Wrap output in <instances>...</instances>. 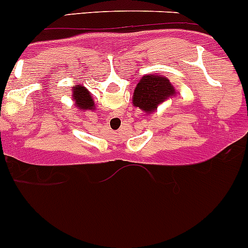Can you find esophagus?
I'll use <instances>...</instances> for the list:
<instances>
[{
  "label": "esophagus",
  "instance_id": "esophagus-1",
  "mask_svg": "<svg viewBox=\"0 0 248 248\" xmlns=\"http://www.w3.org/2000/svg\"><path fill=\"white\" fill-rule=\"evenodd\" d=\"M120 115V114H119ZM115 116H117V115H115ZM120 119H121V117H120Z\"/></svg>",
  "mask_w": 248,
  "mask_h": 248
}]
</instances>
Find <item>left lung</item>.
Listing matches in <instances>:
<instances>
[{
	"instance_id": "left-lung-1",
	"label": "left lung",
	"mask_w": 248,
	"mask_h": 248,
	"mask_svg": "<svg viewBox=\"0 0 248 248\" xmlns=\"http://www.w3.org/2000/svg\"><path fill=\"white\" fill-rule=\"evenodd\" d=\"M177 94L167 78L155 74L144 75L134 88L132 103L145 114H153L162 103Z\"/></svg>"
}]
</instances>
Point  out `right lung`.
Returning <instances> with one entry per match:
<instances>
[{
	"instance_id": "1",
	"label": "right lung",
	"mask_w": 248,
	"mask_h": 248,
	"mask_svg": "<svg viewBox=\"0 0 248 248\" xmlns=\"http://www.w3.org/2000/svg\"><path fill=\"white\" fill-rule=\"evenodd\" d=\"M71 92H73V100L75 103V107L80 111L94 109V102H93L92 95H91L90 91L87 88L83 87V86L76 85L74 86Z\"/></svg>"
}]
</instances>
